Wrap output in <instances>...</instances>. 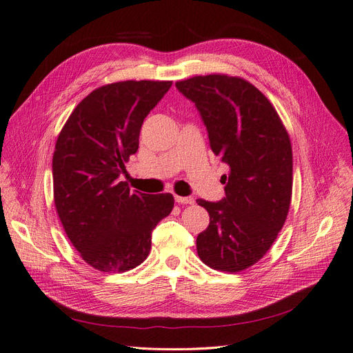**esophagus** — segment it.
I'll list each match as a JSON object with an SVG mask.
<instances>
[{"mask_svg": "<svg viewBox=\"0 0 353 353\" xmlns=\"http://www.w3.org/2000/svg\"><path fill=\"white\" fill-rule=\"evenodd\" d=\"M175 201L179 205H193L194 199L193 197H183V196H175Z\"/></svg>", "mask_w": 353, "mask_h": 353, "instance_id": "esophagus-1", "label": "esophagus"}]
</instances>
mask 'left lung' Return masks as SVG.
<instances>
[{"label": "left lung", "mask_w": 353, "mask_h": 353, "mask_svg": "<svg viewBox=\"0 0 353 353\" xmlns=\"http://www.w3.org/2000/svg\"><path fill=\"white\" fill-rule=\"evenodd\" d=\"M196 104L212 152L230 166L225 197L197 200L209 227L197 236V253L209 268L240 272L270 250L287 219L293 190L290 137L265 95L243 78L212 73L178 81Z\"/></svg>", "instance_id": "8db88e82"}]
</instances>
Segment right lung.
<instances>
[{
  "label": "right lung",
  "instance_id": "1",
  "mask_svg": "<svg viewBox=\"0 0 353 353\" xmlns=\"http://www.w3.org/2000/svg\"><path fill=\"white\" fill-rule=\"evenodd\" d=\"M172 81L103 85L70 113L52 154V187L60 222L92 268L126 272L152 249V231L174 209V196L144 194L121 181L138 150L145 116Z\"/></svg>",
  "mask_w": 353,
  "mask_h": 353
}]
</instances>
